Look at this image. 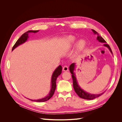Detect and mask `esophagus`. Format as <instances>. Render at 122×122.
I'll use <instances>...</instances> for the list:
<instances>
[{
    "mask_svg": "<svg viewBox=\"0 0 122 122\" xmlns=\"http://www.w3.org/2000/svg\"><path fill=\"white\" fill-rule=\"evenodd\" d=\"M62 70H63V71H68L69 70V68H68V66H64L63 68H62Z\"/></svg>",
    "mask_w": 122,
    "mask_h": 122,
    "instance_id": "esophagus-1",
    "label": "esophagus"
}]
</instances>
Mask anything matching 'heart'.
Masks as SVG:
<instances>
[{
  "label": "heart",
  "instance_id": "1",
  "mask_svg": "<svg viewBox=\"0 0 122 122\" xmlns=\"http://www.w3.org/2000/svg\"><path fill=\"white\" fill-rule=\"evenodd\" d=\"M76 38L74 36H69L66 37L64 41V44L65 47L67 48H70L73 46L76 42ZM86 45V42L84 40L81 39L77 42L76 45V52H79L82 50Z\"/></svg>",
  "mask_w": 122,
  "mask_h": 122
}]
</instances>
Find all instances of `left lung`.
<instances>
[{"label": "left lung", "mask_w": 122, "mask_h": 122, "mask_svg": "<svg viewBox=\"0 0 122 122\" xmlns=\"http://www.w3.org/2000/svg\"><path fill=\"white\" fill-rule=\"evenodd\" d=\"M92 31L93 32L94 35H97V40L99 42L101 43H106L105 41L103 39V38L102 36H100L98 34V33L94 29H92ZM103 46L106 47L110 51V52H111L112 54V51L110 49L109 46L107 44H104ZM76 67V63H73L69 67V70L70 72L72 74V79H73V87L76 93L78 95V96L80 97L81 98H82L84 99H86V100H93L94 99H95L96 98L99 97V96H101L103 93H102L100 94H90L87 93V92L84 91L83 89H82L81 87L79 86L78 84V81H77V80L76 77L75 73L74 72V71L75 70Z\"/></svg>", "instance_id": "1"}]
</instances>
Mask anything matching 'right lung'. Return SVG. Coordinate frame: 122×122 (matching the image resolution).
Returning <instances> with one entry per match:
<instances>
[{"instance_id": "obj_1", "label": "right lung", "mask_w": 122, "mask_h": 122, "mask_svg": "<svg viewBox=\"0 0 122 122\" xmlns=\"http://www.w3.org/2000/svg\"><path fill=\"white\" fill-rule=\"evenodd\" d=\"M39 31V30H28L27 32H25L24 34H23L21 36V37L17 40V41L16 42V43H15V44L14 46L13 47L12 51H13L17 47L22 45V44H23V43H25L27 41L28 39L29 38L28 35L29 33H36ZM61 71H62V67L60 65L57 68H56V69H55L54 71V72H53L52 77H51V79L50 90L48 95L47 96L45 97L44 98L40 99H37V100H32L30 99H29L31 101L37 102H43L49 100L51 97H52V96L54 93V92L55 89H56V79L57 78L58 76L61 74Z\"/></svg>"}]
</instances>
